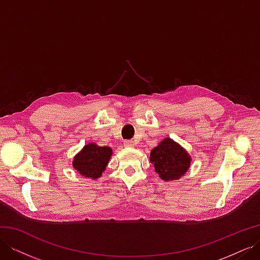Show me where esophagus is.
Segmentation results:
<instances>
[{
	"instance_id": "obj_1",
	"label": "esophagus",
	"mask_w": 260,
	"mask_h": 260,
	"mask_svg": "<svg viewBox=\"0 0 260 260\" xmlns=\"http://www.w3.org/2000/svg\"><path fill=\"white\" fill-rule=\"evenodd\" d=\"M123 144H124V146H133L135 145V142H133L132 140H125Z\"/></svg>"
}]
</instances>
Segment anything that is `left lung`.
<instances>
[{"mask_svg": "<svg viewBox=\"0 0 260 260\" xmlns=\"http://www.w3.org/2000/svg\"><path fill=\"white\" fill-rule=\"evenodd\" d=\"M149 160L155 171L165 181L177 180L190 167L191 158L184 148L167 138L152 149Z\"/></svg>", "mask_w": 260, "mask_h": 260, "instance_id": "1", "label": "left lung"}]
</instances>
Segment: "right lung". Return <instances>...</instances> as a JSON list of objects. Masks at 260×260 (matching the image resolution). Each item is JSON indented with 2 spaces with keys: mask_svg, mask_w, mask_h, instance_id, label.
<instances>
[{
  "mask_svg": "<svg viewBox=\"0 0 260 260\" xmlns=\"http://www.w3.org/2000/svg\"><path fill=\"white\" fill-rule=\"evenodd\" d=\"M111 156V147L98 146L96 144L90 143L76 155L73 166L83 177L98 179L105 170Z\"/></svg>",
  "mask_w": 260,
  "mask_h": 260,
  "instance_id": "right-lung-1",
  "label": "right lung"
}]
</instances>
